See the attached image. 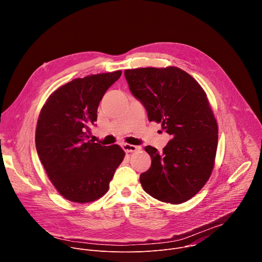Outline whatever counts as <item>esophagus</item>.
<instances>
[{
  "label": "esophagus",
  "mask_w": 262,
  "mask_h": 262,
  "mask_svg": "<svg viewBox=\"0 0 262 262\" xmlns=\"http://www.w3.org/2000/svg\"><path fill=\"white\" fill-rule=\"evenodd\" d=\"M122 148H123V150L125 151V152H135V151H137L138 149H140V147H138V146H135V145H130V144H123L122 145Z\"/></svg>",
  "instance_id": "esophagus-1"
}]
</instances>
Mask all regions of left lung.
<instances>
[{
	"label": "left lung",
	"mask_w": 262,
	"mask_h": 262,
	"mask_svg": "<svg viewBox=\"0 0 262 262\" xmlns=\"http://www.w3.org/2000/svg\"><path fill=\"white\" fill-rule=\"evenodd\" d=\"M124 76L148 120L172 137L162 152L145 147L151 166L140 175L144 191L171 204L190 200L209 179L217 147V123L205 91L174 66L126 69Z\"/></svg>",
	"instance_id": "left-lung-1"
}]
</instances>
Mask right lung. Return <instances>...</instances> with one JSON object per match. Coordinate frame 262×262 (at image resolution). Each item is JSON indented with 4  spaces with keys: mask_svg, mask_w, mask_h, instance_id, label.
Returning a JSON list of instances; mask_svg holds the SVG:
<instances>
[{
    "mask_svg": "<svg viewBox=\"0 0 262 262\" xmlns=\"http://www.w3.org/2000/svg\"><path fill=\"white\" fill-rule=\"evenodd\" d=\"M122 71L74 79L54 91L37 121V154L56 190L76 203L93 202L108 190L110 181L125 152L119 145L87 141L89 125L105 91Z\"/></svg>",
    "mask_w": 262,
    "mask_h": 262,
    "instance_id": "1",
    "label": "right lung"
}]
</instances>
